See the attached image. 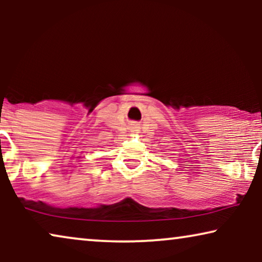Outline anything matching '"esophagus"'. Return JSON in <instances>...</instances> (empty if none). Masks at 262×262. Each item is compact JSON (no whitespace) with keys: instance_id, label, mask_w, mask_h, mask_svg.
<instances>
[{"instance_id":"esophagus-1","label":"esophagus","mask_w":262,"mask_h":262,"mask_svg":"<svg viewBox=\"0 0 262 262\" xmlns=\"http://www.w3.org/2000/svg\"><path fill=\"white\" fill-rule=\"evenodd\" d=\"M136 128H137V126H134V130H136ZM136 131H137V130H136Z\"/></svg>"}]
</instances>
